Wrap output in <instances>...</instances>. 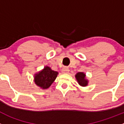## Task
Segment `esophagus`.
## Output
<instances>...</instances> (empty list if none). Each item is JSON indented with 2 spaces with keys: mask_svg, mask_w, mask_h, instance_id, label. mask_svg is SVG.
<instances>
[{
  "mask_svg": "<svg viewBox=\"0 0 124 124\" xmlns=\"http://www.w3.org/2000/svg\"><path fill=\"white\" fill-rule=\"evenodd\" d=\"M69 69H68V68H67V67H65V68H63V69H62V72L63 73H68V72H69Z\"/></svg>",
  "mask_w": 124,
  "mask_h": 124,
  "instance_id": "obj_1",
  "label": "esophagus"
}]
</instances>
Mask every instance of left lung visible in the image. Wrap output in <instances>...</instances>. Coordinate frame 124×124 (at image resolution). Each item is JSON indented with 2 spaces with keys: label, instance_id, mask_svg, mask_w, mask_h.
<instances>
[{
  "label": "left lung",
  "instance_id": "8db88e82",
  "mask_svg": "<svg viewBox=\"0 0 124 124\" xmlns=\"http://www.w3.org/2000/svg\"><path fill=\"white\" fill-rule=\"evenodd\" d=\"M76 78L78 80L79 85L81 86H85L88 84V80L85 79V74L84 73L79 72L76 74Z\"/></svg>",
  "mask_w": 124,
  "mask_h": 124
}]
</instances>
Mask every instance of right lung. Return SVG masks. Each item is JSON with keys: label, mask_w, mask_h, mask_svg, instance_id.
I'll return each instance as SVG.
<instances>
[{"label": "right lung", "mask_w": 124, "mask_h": 124, "mask_svg": "<svg viewBox=\"0 0 124 124\" xmlns=\"http://www.w3.org/2000/svg\"><path fill=\"white\" fill-rule=\"evenodd\" d=\"M58 73L52 70L50 67H45L42 71L34 76V82L38 86L46 89L50 87L57 77Z\"/></svg>", "instance_id": "obj_1"}]
</instances>
